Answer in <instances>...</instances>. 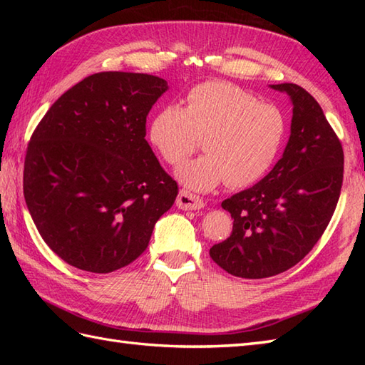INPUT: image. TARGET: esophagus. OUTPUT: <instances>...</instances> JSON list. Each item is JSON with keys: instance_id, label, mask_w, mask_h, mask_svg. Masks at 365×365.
Returning <instances> with one entry per match:
<instances>
[{"instance_id": "obj_1", "label": "esophagus", "mask_w": 365, "mask_h": 365, "mask_svg": "<svg viewBox=\"0 0 365 365\" xmlns=\"http://www.w3.org/2000/svg\"><path fill=\"white\" fill-rule=\"evenodd\" d=\"M177 207L182 210H199L204 207V200L188 190H180L177 196Z\"/></svg>"}]
</instances>
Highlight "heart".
Wrapping results in <instances>:
<instances>
[{
    "label": "heart",
    "instance_id": "b5f03b06",
    "mask_svg": "<svg viewBox=\"0 0 365 365\" xmlns=\"http://www.w3.org/2000/svg\"><path fill=\"white\" fill-rule=\"evenodd\" d=\"M281 108L260 103L251 92L227 81L192 88L185 108L168 105L153 115L149 141L169 166H178L202 138L205 155L177 170L185 187L208 191L226 182L246 188L274 165L287 136Z\"/></svg>",
    "mask_w": 365,
    "mask_h": 365
}]
</instances>
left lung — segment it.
<instances>
[{
	"instance_id": "8db88e82",
	"label": "left lung",
	"mask_w": 365,
	"mask_h": 365,
	"mask_svg": "<svg viewBox=\"0 0 365 365\" xmlns=\"http://www.w3.org/2000/svg\"><path fill=\"white\" fill-rule=\"evenodd\" d=\"M292 98V133L282 158L252 188L222 200L232 234L210 247L229 274L263 279L297 265L322 238L344 182V149L317 100L298 84L271 86Z\"/></svg>"
}]
</instances>
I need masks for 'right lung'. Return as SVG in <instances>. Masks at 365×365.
<instances>
[{
  "instance_id": "add662e5",
  "label": "right lung",
  "mask_w": 365,
  "mask_h": 365,
  "mask_svg": "<svg viewBox=\"0 0 365 365\" xmlns=\"http://www.w3.org/2000/svg\"><path fill=\"white\" fill-rule=\"evenodd\" d=\"M168 83L155 75L100 72L64 92L26 149L23 195L58 257L113 273L149 246L173 207L177 182L145 141V119Z\"/></svg>"
}]
</instances>
